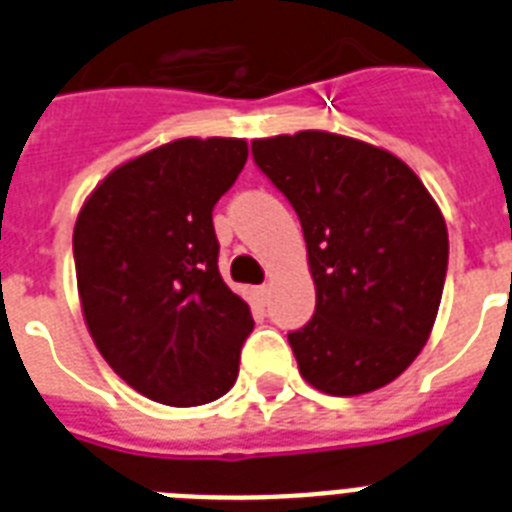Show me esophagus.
Masks as SVG:
<instances>
[{"label":"esophagus","instance_id":"1","mask_svg":"<svg viewBox=\"0 0 512 512\" xmlns=\"http://www.w3.org/2000/svg\"><path fill=\"white\" fill-rule=\"evenodd\" d=\"M269 295H271V287H269V284H261V287L256 289V297H259L261 305H264V302H269Z\"/></svg>","mask_w":512,"mask_h":512}]
</instances>
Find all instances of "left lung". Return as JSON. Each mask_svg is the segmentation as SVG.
<instances>
[{
	"instance_id": "1",
	"label": "left lung",
	"mask_w": 512,
	"mask_h": 512,
	"mask_svg": "<svg viewBox=\"0 0 512 512\" xmlns=\"http://www.w3.org/2000/svg\"><path fill=\"white\" fill-rule=\"evenodd\" d=\"M253 161L295 207L315 315L289 333L300 374L325 395L390 384L420 354L449 266L446 223L390 151L325 130L259 138Z\"/></svg>"
}]
</instances>
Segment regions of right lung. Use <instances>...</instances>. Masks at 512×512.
Here are the masks:
<instances>
[{"label": "right lung", "instance_id": "right-lung-1", "mask_svg": "<svg viewBox=\"0 0 512 512\" xmlns=\"http://www.w3.org/2000/svg\"><path fill=\"white\" fill-rule=\"evenodd\" d=\"M241 138H179L117 166L74 228L84 320L117 377L171 408L223 397L251 310L217 271L212 207L246 166Z\"/></svg>", "mask_w": 512, "mask_h": 512}]
</instances>
